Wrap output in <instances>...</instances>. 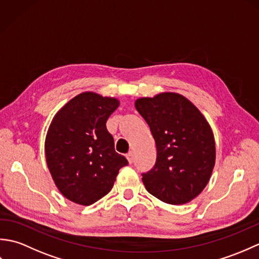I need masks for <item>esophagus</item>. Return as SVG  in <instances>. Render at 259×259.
<instances>
[{
  "label": "esophagus",
  "instance_id": "obj_1",
  "mask_svg": "<svg viewBox=\"0 0 259 259\" xmlns=\"http://www.w3.org/2000/svg\"><path fill=\"white\" fill-rule=\"evenodd\" d=\"M125 157H126V159H128L129 163H133V162H134V152H133V151H129V152L125 155Z\"/></svg>",
  "mask_w": 259,
  "mask_h": 259
}]
</instances>
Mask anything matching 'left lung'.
<instances>
[{
  "mask_svg": "<svg viewBox=\"0 0 259 259\" xmlns=\"http://www.w3.org/2000/svg\"><path fill=\"white\" fill-rule=\"evenodd\" d=\"M135 106L157 147L155 166L141 174L146 189L170 205L189 202L205 188L214 166L216 148L207 120L178 93L140 98Z\"/></svg>",
  "mask_w": 259,
  "mask_h": 259,
  "instance_id": "obj_1",
  "label": "left lung"
}]
</instances>
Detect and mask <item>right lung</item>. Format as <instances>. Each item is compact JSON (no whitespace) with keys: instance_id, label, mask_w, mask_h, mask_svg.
Returning a JSON list of instances; mask_svg holds the SVG:
<instances>
[{"instance_id":"1","label":"right lung","mask_w":259,"mask_h":259,"mask_svg":"<svg viewBox=\"0 0 259 259\" xmlns=\"http://www.w3.org/2000/svg\"><path fill=\"white\" fill-rule=\"evenodd\" d=\"M119 106L114 98L83 92L53 118L46 158L58 189L69 200L89 206L112 189L128 160L114 150L107 120Z\"/></svg>"}]
</instances>
